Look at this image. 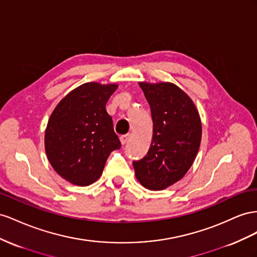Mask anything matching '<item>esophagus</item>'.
Instances as JSON below:
<instances>
[{
	"mask_svg": "<svg viewBox=\"0 0 257 257\" xmlns=\"http://www.w3.org/2000/svg\"><path fill=\"white\" fill-rule=\"evenodd\" d=\"M130 138H131V135H130V134L121 136V137H120V142H121V144H122V145L126 144V143L130 140Z\"/></svg>",
	"mask_w": 257,
	"mask_h": 257,
	"instance_id": "esophagus-1",
	"label": "esophagus"
}]
</instances>
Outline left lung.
Segmentation results:
<instances>
[{
  "label": "left lung",
  "instance_id": "1",
  "mask_svg": "<svg viewBox=\"0 0 257 257\" xmlns=\"http://www.w3.org/2000/svg\"><path fill=\"white\" fill-rule=\"evenodd\" d=\"M139 86L151 106L153 140L146 156L134 161L136 178L146 188L163 190L192 167L201 142V119L193 100L175 84Z\"/></svg>",
  "mask_w": 257,
  "mask_h": 257
}]
</instances>
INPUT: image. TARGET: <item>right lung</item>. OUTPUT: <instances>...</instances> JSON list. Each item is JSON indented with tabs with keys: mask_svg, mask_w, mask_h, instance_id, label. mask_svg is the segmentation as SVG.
<instances>
[{
	"mask_svg": "<svg viewBox=\"0 0 257 257\" xmlns=\"http://www.w3.org/2000/svg\"><path fill=\"white\" fill-rule=\"evenodd\" d=\"M117 84L85 83L70 91L51 113L45 151L54 170L72 184L88 186L103 172L106 159L120 149L106 102Z\"/></svg>",
	"mask_w": 257,
	"mask_h": 257,
	"instance_id": "obj_1",
	"label": "right lung"
}]
</instances>
